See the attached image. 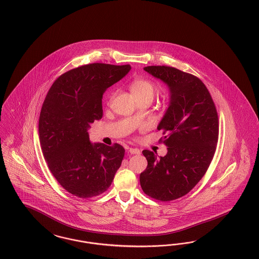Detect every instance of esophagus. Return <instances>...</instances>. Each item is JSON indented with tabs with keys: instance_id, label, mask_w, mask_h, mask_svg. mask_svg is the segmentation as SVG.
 <instances>
[{
	"instance_id": "esophagus-1",
	"label": "esophagus",
	"mask_w": 259,
	"mask_h": 259,
	"mask_svg": "<svg viewBox=\"0 0 259 259\" xmlns=\"http://www.w3.org/2000/svg\"><path fill=\"white\" fill-rule=\"evenodd\" d=\"M128 151L129 153H131V154H135V155H139V154H141V151H140V149H138V148H128Z\"/></svg>"
}]
</instances>
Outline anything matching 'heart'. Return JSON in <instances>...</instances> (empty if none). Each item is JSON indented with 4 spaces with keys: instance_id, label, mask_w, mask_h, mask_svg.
I'll list each match as a JSON object with an SVG mask.
<instances>
[{
    "instance_id": "obj_1",
    "label": "heart",
    "mask_w": 259,
    "mask_h": 259,
    "mask_svg": "<svg viewBox=\"0 0 259 259\" xmlns=\"http://www.w3.org/2000/svg\"><path fill=\"white\" fill-rule=\"evenodd\" d=\"M130 89L137 99L145 98V97H150L153 98L154 95L157 92L155 84L151 81L144 79V78L134 79L131 82ZM115 96H116V91H112L109 93L107 98L108 103H110L114 99Z\"/></svg>"
}]
</instances>
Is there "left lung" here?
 Listing matches in <instances>:
<instances>
[{
    "label": "left lung",
    "mask_w": 259,
    "mask_h": 259,
    "mask_svg": "<svg viewBox=\"0 0 259 259\" xmlns=\"http://www.w3.org/2000/svg\"><path fill=\"white\" fill-rule=\"evenodd\" d=\"M169 88L168 108L158 125L167 154L143 150L146 169L141 173L143 192L162 202L188 194L203 178L218 142V115L205 84L193 74L167 66L143 69Z\"/></svg>",
    "instance_id": "left-lung-1"
}]
</instances>
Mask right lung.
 <instances>
[{"label": "right lung", "instance_id": "1", "mask_svg": "<svg viewBox=\"0 0 259 259\" xmlns=\"http://www.w3.org/2000/svg\"><path fill=\"white\" fill-rule=\"evenodd\" d=\"M130 65L93 63L60 75L49 90L39 117V140L54 178L74 196L105 192L124 157L118 143L90 142L88 129L102 117V96Z\"/></svg>", "mask_w": 259, "mask_h": 259}]
</instances>
